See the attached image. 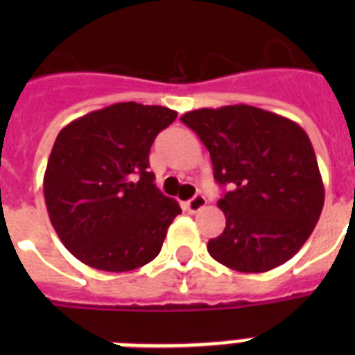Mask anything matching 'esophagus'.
I'll return each mask as SVG.
<instances>
[{"label":"esophagus","mask_w":355,"mask_h":355,"mask_svg":"<svg viewBox=\"0 0 355 355\" xmlns=\"http://www.w3.org/2000/svg\"><path fill=\"white\" fill-rule=\"evenodd\" d=\"M206 206V199H205V195H200L197 193L193 197V199H189L186 205H184V208L189 211V214H197L199 210H202Z\"/></svg>","instance_id":"1"}]
</instances>
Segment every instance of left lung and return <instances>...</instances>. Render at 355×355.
I'll use <instances>...</instances> for the list:
<instances>
[{
  "mask_svg": "<svg viewBox=\"0 0 355 355\" xmlns=\"http://www.w3.org/2000/svg\"><path fill=\"white\" fill-rule=\"evenodd\" d=\"M180 119L210 150L217 184L230 188L217 202L227 227L208 241L211 258L239 272H265L291 259L324 206L304 128L250 105L199 108Z\"/></svg>",
  "mask_w": 355,
  "mask_h": 355,
  "instance_id": "left-lung-1",
  "label": "left lung"
}]
</instances>
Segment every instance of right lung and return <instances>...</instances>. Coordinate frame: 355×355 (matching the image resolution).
Returning <instances> with one entry per match:
<instances>
[{
    "instance_id": "1",
    "label": "right lung",
    "mask_w": 355,
    "mask_h": 355,
    "mask_svg": "<svg viewBox=\"0 0 355 355\" xmlns=\"http://www.w3.org/2000/svg\"><path fill=\"white\" fill-rule=\"evenodd\" d=\"M175 119L171 108L116 103L58 132L44 197L55 232L83 263L125 272L158 256L182 210L160 193L147 167L150 145Z\"/></svg>"
}]
</instances>
